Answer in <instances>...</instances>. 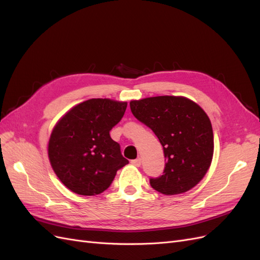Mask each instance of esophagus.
<instances>
[{
  "label": "esophagus",
  "instance_id": "34e87169",
  "mask_svg": "<svg viewBox=\"0 0 260 260\" xmlns=\"http://www.w3.org/2000/svg\"><path fill=\"white\" fill-rule=\"evenodd\" d=\"M132 164L136 166V167H139V166L142 165V159L141 158H137V159H134V160H132Z\"/></svg>",
  "mask_w": 260,
  "mask_h": 260
}]
</instances>
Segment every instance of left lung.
<instances>
[{
    "instance_id": "left-lung-1",
    "label": "left lung",
    "mask_w": 260,
    "mask_h": 260,
    "mask_svg": "<svg viewBox=\"0 0 260 260\" xmlns=\"http://www.w3.org/2000/svg\"><path fill=\"white\" fill-rule=\"evenodd\" d=\"M131 111L139 122L155 133L162 145L165 169L150 178L152 188L166 196L187 192L208 172L214 150L209 116L183 96H154L131 101Z\"/></svg>"
}]
</instances>
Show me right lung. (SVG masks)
I'll use <instances>...</instances> for the list:
<instances>
[{"label": "right lung", "instance_id": "1", "mask_svg": "<svg viewBox=\"0 0 260 260\" xmlns=\"http://www.w3.org/2000/svg\"><path fill=\"white\" fill-rule=\"evenodd\" d=\"M126 102L91 99L76 105L51 132L48 157L55 174L80 196L102 193L128 164L110 131L121 121Z\"/></svg>", "mask_w": 260, "mask_h": 260}]
</instances>
